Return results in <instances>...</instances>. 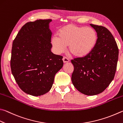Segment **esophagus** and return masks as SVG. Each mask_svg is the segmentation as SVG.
Returning a JSON list of instances; mask_svg holds the SVG:
<instances>
[{"label": "esophagus", "instance_id": "34e87169", "mask_svg": "<svg viewBox=\"0 0 123 123\" xmlns=\"http://www.w3.org/2000/svg\"><path fill=\"white\" fill-rule=\"evenodd\" d=\"M62 60H63V63H68V62H69V60L68 59L67 57H63V59H62Z\"/></svg>", "mask_w": 123, "mask_h": 123}]
</instances>
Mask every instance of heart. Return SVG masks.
<instances>
[{"label": "heart", "instance_id": "b5f03b06", "mask_svg": "<svg viewBox=\"0 0 123 123\" xmlns=\"http://www.w3.org/2000/svg\"><path fill=\"white\" fill-rule=\"evenodd\" d=\"M58 36H53L52 44L57 54L63 53L69 46V50L74 56L82 58L91 54L97 43L96 32L91 28L68 25L58 32Z\"/></svg>", "mask_w": 123, "mask_h": 123}]
</instances>
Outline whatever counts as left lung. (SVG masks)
Listing matches in <instances>:
<instances>
[{
    "label": "left lung",
    "mask_w": 123,
    "mask_h": 123,
    "mask_svg": "<svg viewBox=\"0 0 123 123\" xmlns=\"http://www.w3.org/2000/svg\"><path fill=\"white\" fill-rule=\"evenodd\" d=\"M90 26L97 33V43L88 56L71 60L74 67L71 81L80 92L93 96L104 91L114 79L119 50L108 29L93 24Z\"/></svg>",
    "instance_id": "1"
}]
</instances>
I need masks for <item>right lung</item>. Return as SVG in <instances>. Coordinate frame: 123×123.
Listing matches in <instances>:
<instances>
[{
  "mask_svg": "<svg viewBox=\"0 0 123 123\" xmlns=\"http://www.w3.org/2000/svg\"><path fill=\"white\" fill-rule=\"evenodd\" d=\"M51 19L37 20L22 27L13 42L12 75L19 88L39 96L52 88L56 74L63 65L62 56L52 52Z\"/></svg>",
  "mask_w": 123,
  "mask_h": 123,
  "instance_id": "add662e5",
  "label": "right lung"
}]
</instances>
